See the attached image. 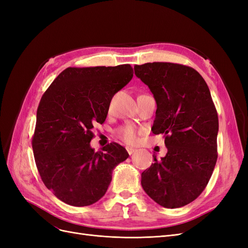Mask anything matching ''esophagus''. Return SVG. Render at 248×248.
Masks as SVG:
<instances>
[{
  "mask_svg": "<svg viewBox=\"0 0 248 248\" xmlns=\"http://www.w3.org/2000/svg\"><path fill=\"white\" fill-rule=\"evenodd\" d=\"M126 150H127V152H128V154H129V155L133 154L134 152H136V151H137V149H134V148H131V147H126Z\"/></svg>",
  "mask_w": 248,
  "mask_h": 248,
  "instance_id": "obj_1",
  "label": "esophagus"
}]
</instances>
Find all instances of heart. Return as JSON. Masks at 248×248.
I'll use <instances>...</instances> for the list:
<instances>
[{"mask_svg": "<svg viewBox=\"0 0 248 248\" xmlns=\"http://www.w3.org/2000/svg\"><path fill=\"white\" fill-rule=\"evenodd\" d=\"M118 137L128 144H133L138 140V130L131 125H125L117 130Z\"/></svg>", "mask_w": 248, "mask_h": 248, "instance_id": "heart-1", "label": "heart"}]
</instances>
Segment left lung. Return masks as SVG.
Wrapping results in <instances>:
<instances>
[{
    "instance_id": "obj_1",
    "label": "left lung",
    "mask_w": 248,
    "mask_h": 248,
    "mask_svg": "<svg viewBox=\"0 0 248 248\" xmlns=\"http://www.w3.org/2000/svg\"><path fill=\"white\" fill-rule=\"evenodd\" d=\"M152 92L154 134L162 133L167 155L141 172V186L164 208H180L205 189L217 160L218 117L205 79L191 67L154 62L134 66Z\"/></svg>"
}]
</instances>
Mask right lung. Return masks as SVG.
Returning <instances> with one entry per match:
<instances>
[{
    "instance_id": "add662e5",
    "label": "right lung",
    "mask_w": 248,
    "mask_h": 248,
    "mask_svg": "<svg viewBox=\"0 0 248 248\" xmlns=\"http://www.w3.org/2000/svg\"><path fill=\"white\" fill-rule=\"evenodd\" d=\"M129 64L69 67L43 94L37 109L32 147L42 181L66 204L92 205L106 194L111 174L128 158L117 142L94 152L96 123L106 121L110 100L131 80Z\"/></svg>"
}]
</instances>
